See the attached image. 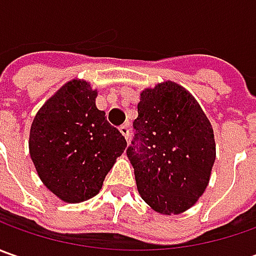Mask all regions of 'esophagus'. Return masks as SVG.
<instances>
[{"label": "esophagus", "mask_w": 256, "mask_h": 256, "mask_svg": "<svg viewBox=\"0 0 256 256\" xmlns=\"http://www.w3.org/2000/svg\"><path fill=\"white\" fill-rule=\"evenodd\" d=\"M120 132L124 136H125V140L128 141V138H130V122H125L124 125L120 126Z\"/></svg>", "instance_id": "obj_1"}]
</instances>
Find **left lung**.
Returning <instances> with one entry per match:
<instances>
[{
  "instance_id": "8db88e82",
  "label": "left lung",
  "mask_w": 256,
  "mask_h": 256,
  "mask_svg": "<svg viewBox=\"0 0 256 256\" xmlns=\"http://www.w3.org/2000/svg\"><path fill=\"white\" fill-rule=\"evenodd\" d=\"M132 126L126 155L141 198L164 215L190 210L215 162L214 130L200 104L184 86L165 81L141 92Z\"/></svg>"
}]
</instances>
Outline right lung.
I'll list each match as a JSON object with an SVG mask.
<instances>
[{"label": "right lung", "instance_id": "obj_1", "mask_svg": "<svg viewBox=\"0 0 256 256\" xmlns=\"http://www.w3.org/2000/svg\"><path fill=\"white\" fill-rule=\"evenodd\" d=\"M95 98L86 81L66 82L41 106L30 131V155L41 181L70 204L95 196L126 146Z\"/></svg>", "mask_w": 256, "mask_h": 256}]
</instances>
